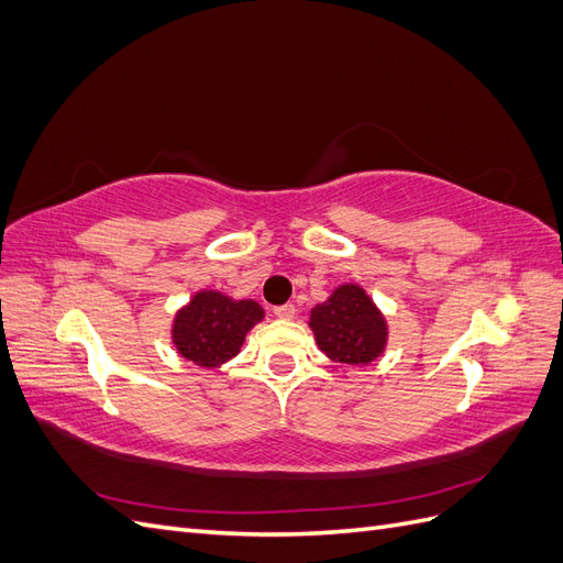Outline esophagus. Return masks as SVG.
<instances>
[{
	"mask_svg": "<svg viewBox=\"0 0 563 563\" xmlns=\"http://www.w3.org/2000/svg\"><path fill=\"white\" fill-rule=\"evenodd\" d=\"M272 312H275V317H279V319H294L296 317V305H291V302L277 305V308Z\"/></svg>",
	"mask_w": 563,
	"mask_h": 563,
	"instance_id": "esophagus-1",
	"label": "esophagus"
}]
</instances>
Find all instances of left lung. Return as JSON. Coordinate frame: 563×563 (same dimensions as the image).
Listing matches in <instances>:
<instances>
[{"mask_svg":"<svg viewBox=\"0 0 563 563\" xmlns=\"http://www.w3.org/2000/svg\"><path fill=\"white\" fill-rule=\"evenodd\" d=\"M319 350L333 362L368 366L387 345V321L360 284H343L310 312Z\"/></svg>","mask_w":563,"mask_h":563,"instance_id":"left-lung-1","label":"left lung"}]
</instances>
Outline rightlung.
Returning <instances> with one entry per match:
<instances>
[{
    "mask_svg": "<svg viewBox=\"0 0 563 563\" xmlns=\"http://www.w3.org/2000/svg\"><path fill=\"white\" fill-rule=\"evenodd\" d=\"M255 300H234L220 291H197L176 312L172 338L180 356L201 368H216L240 354L246 333L263 321Z\"/></svg>",
    "mask_w": 563,
    "mask_h": 563,
    "instance_id": "1",
    "label": "right lung"
}]
</instances>
